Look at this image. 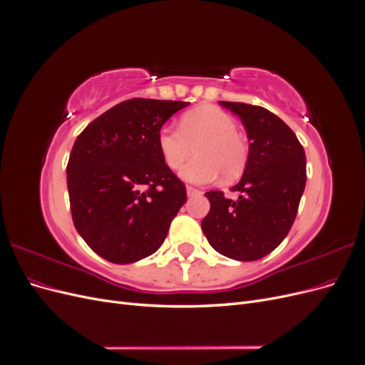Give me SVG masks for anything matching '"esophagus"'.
<instances>
[{"instance_id": "34e87169", "label": "esophagus", "mask_w": 365, "mask_h": 365, "mask_svg": "<svg viewBox=\"0 0 365 365\" xmlns=\"http://www.w3.org/2000/svg\"><path fill=\"white\" fill-rule=\"evenodd\" d=\"M202 192L201 190H197V189H195V187H192V185H187V195L189 196H195V195H201Z\"/></svg>"}]
</instances>
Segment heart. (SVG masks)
I'll return each mask as SVG.
<instances>
[{"instance_id": "b5f03b06", "label": "heart", "mask_w": 365, "mask_h": 365, "mask_svg": "<svg viewBox=\"0 0 365 365\" xmlns=\"http://www.w3.org/2000/svg\"><path fill=\"white\" fill-rule=\"evenodd\" d=\"M180 129L164 126L158 132V149L169 169L178 170L196 146V158L185 164L180 176L193 184L215 181L222 173L231 181L244 172L248 146L239 132L233 115L224 109L204 105L180 118Z\"/></svg>"}]
</instances>
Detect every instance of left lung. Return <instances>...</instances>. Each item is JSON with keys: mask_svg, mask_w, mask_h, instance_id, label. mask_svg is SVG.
Returning a JSON list of instances; mask_svg holds the SVG:
<instances>
[{"mask_svg": "<svg viewBox=\"0 0 365 365\" xmlns=\"http://www.w3.org/2000/svg\"><path fill=\"white\" fill-rule=\"evenodd\" d=\"M239 115L250 140L244 176L228 200L224 192L205 196L210 212L202 231L225 257L251 262L277 248L288 236L306 185V155L292 129L262 106L219 102Z\"/></svg>", "mask_w": 365, "mask_h": 365, "instance_id": "8db88e82", "label": "left lung"}]
</instances>
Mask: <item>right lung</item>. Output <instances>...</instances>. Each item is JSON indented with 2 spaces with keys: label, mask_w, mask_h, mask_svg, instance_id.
Here are the masks:
<instances>
[{
  "label": "right lung",
  "mask_w": 365,
  "mask_h": 365,
  "mask_svg": "<svg viewBox=\"0 0 365 365\" xmlns=\"http://www.w3.org/2000/svg\"><path fill=\"white\" fill-rule=\"evenodd\" d=\"M189 102L130 98L76 138L67 164L73 222L98 256L126 264L155 252L187 201L158 149V132Z\"/></svg>",
  "instance_id": "obj_1"
}]
</instances>
